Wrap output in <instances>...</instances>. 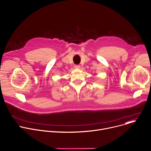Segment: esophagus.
Segmentation results:
<instances>
[{"label": "esophagus", "mask_w": 151, "mask_h": 151, "mask_svg": "<svg viewBox=\"0 0 151 151\" xmlns=\"http://www.w3.org/2000/svg\"><path fill=\"white\" fill-rule=\"evenodd\" d=\"M74 68L75 69H79L80 68V66L79 65H78V64H76V65H75Z\"/></svg>", "instance_id": "1"}]
</instances>
